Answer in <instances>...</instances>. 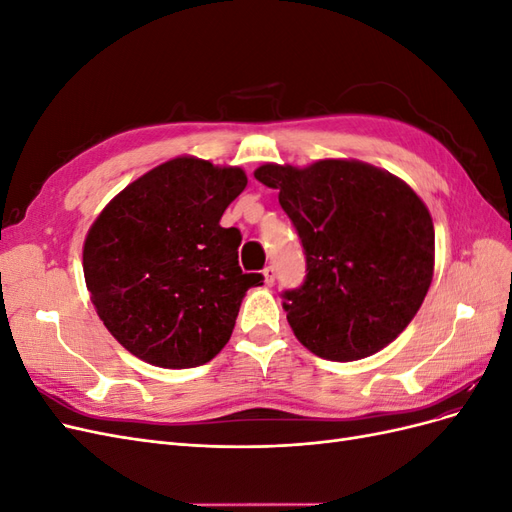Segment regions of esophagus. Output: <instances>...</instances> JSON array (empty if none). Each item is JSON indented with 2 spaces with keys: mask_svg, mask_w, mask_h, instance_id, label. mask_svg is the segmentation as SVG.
Returning a JSON list of instances; mask_svg holds the SVG:
<instances>
[{
  "mask_svg": "<svg viewBox=\"0 0 512 512\" xmlns=\"http://www.w3.org/2000/svg\"><path fill=\"white\" fill-rule=\"evenodd\" d=\"M262 275H265V284H267V286H273V284H275V269H273V267H265V271H262Z\"/></svg>",
  "mask_w": 512,
  "mask_h": 512,
  "instance_id": "obj_1",
  "label": "esophagus"
}]
</instances>
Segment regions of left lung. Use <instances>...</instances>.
Instances as JSON below:
<instances>
[{
	"instance_id": "left-lung-1",
	"label": "left lung",
	"mask_w": 512,
	"mask_h": 512,
	"mask_svg": "<svg viewBox=\"0 0 512 512\" xmlns=\"http://www.w3.org/2000/svg\"><path fill=\"white\" fill-rule=\"evenodd\" d=\"M297 228L307 277L284 292L299 342L329 361H359L404 331L433 280L436 232L406 181L361 160L262 164Z\"/></svg>"
}]
</instances>
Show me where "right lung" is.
Returning a JSON list of instances; mask_svg holds the SVG:
<instances>
[{"instance_id": "1", "label": "right lung", "mask_w": 512, "mask_h": 512, "mask_svg": "<svg viewBox=\"0 0 512 512\" xmlns=\"http://www.w3.org/2000/svg\"><path fill=\"white\" fill-rule=\"evenodd\" d=\"M245 185L239 166L179 156L126 185L91 224V303L141 361L188 369L226 346L245 292L262 284L239 267V230L220 226Z\"/></svg>"}]
</instances>
